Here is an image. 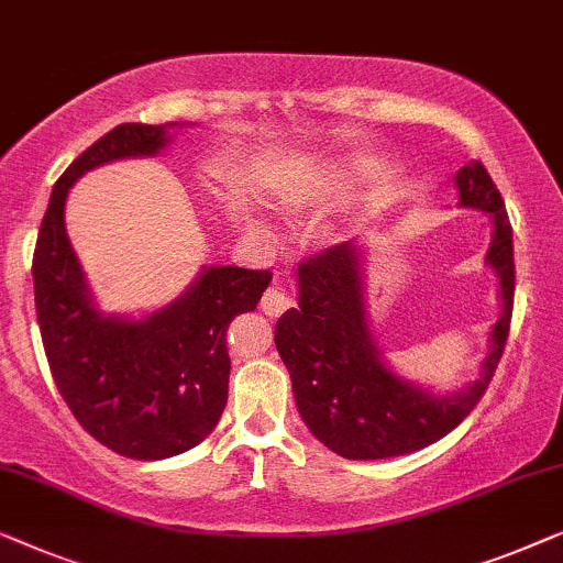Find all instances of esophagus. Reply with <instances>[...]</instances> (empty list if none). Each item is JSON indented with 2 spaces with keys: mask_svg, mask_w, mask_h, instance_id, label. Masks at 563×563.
Listing matches in <instances>:
<instances>
[{
  "mask_svg": "<svg viewBox=\"0 0 563 563\" xmlns=\"http://www.w3.org/2000/svg\"><path fill=\"white\" fill-rule=\"evenodd\" d=\"M290 306H292V300L288 292L280 288V285H271V288L265 290L263 303H260V308H263L267 316H280L283 311H288Z\"/></svg>",
  "mask_w": 563,
  "mask_h": 563,
  "instance_id": "1",
  "label": "esophagus"
}]
</instances>
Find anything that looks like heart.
<instances>
[{
  "mask_svg": "<svg viewBox=\"0 0 563 563\" xmlns=\"http://www.w3.org/2000/svg\"><path fill=\"white\" fill-rule=\"evenodd\" d=\"M275 199H278V203L283 206H298L303 201V194H300V188L296 184H285L275 191Z\"/></svg>",
  "mask_w": 563,
  "mask_h": 563,
  "instance_id": "b5f03b06",
  "label": "heart"
}]
</instances>
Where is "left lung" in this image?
<instances>
[{
  "label": "left lung",
  "instance_id": "left-lung-1",
  "mask_svg": "<svg viewBox=\"0 0 563 563\" xmlns=\"http://www.w3.org/2000/svg\"><path fill=\"white\" fill-rule=\"evenodd\" d=\"M459 203L493 219L487 265L500 278L503 316L477 383L433 395L385 367L367 327L362 255L354 242L334 244L298 267V308L275 323V346L290 372L303 421L323 446L344 459H387L418 451L454 431L485 395L510 334L516 263L512 227L489 173L472 161L456 173Z\"/></svg>",
  "mask_w": 563,
  "mask_h": 563
}]
</instances>
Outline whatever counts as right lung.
<instances>
[{"label": "right lung", "mask_w": 563, "mask_h": 563, "mask_svg": "<svg viewBox=\"0 0 563 563\" xmlns=\"http://www.w3.org/2000/svg\"><path fill=\"white\" fill-rule=\"evenodd\" d=\"M173 124H120L55 180L33 257L45 357L70 413L117 454L153 462L201 443L229 393L227 329L255 311L271 271L203 267L178 300L145 319L101 316L70 250L63 211L70 186L97 165L155 155Z\"/></svg>", "instance_id": "1"}]
</instances>
